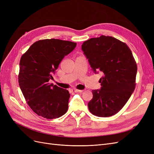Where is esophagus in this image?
<instances>
[{
	"label": "esophagus",
	"mask_w": 154,
	"mask_h": 154,
	"mask_svg": "<svg viewBox=\"0 0 154 154\" xmlns=\"http://www.w3.org/2000/svg\"><path fill=\"white\" fill-rule=\"evenodd\" d=\"M72 92H82L83 91V90H79V89H76V88H73V89L71 90Z\"/></svg>",
	"instance_id": "obj_1"
}]
</instances>
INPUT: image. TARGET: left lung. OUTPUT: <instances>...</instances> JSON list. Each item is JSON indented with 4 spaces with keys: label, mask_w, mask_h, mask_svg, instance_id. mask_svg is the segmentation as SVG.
<instances>
[{
    "label": "left lung",
    "mask_w": 154,
    "mask_h": 154,
    "mask_svg": "<svg viewBox=\"0 0 154 154\" xmlns=\"http://www.w3.org/2000/svg\"><path fill=\"white\" fill-rule=\"evenodd\" d=\"M82 49L94 72L103 74L101 89L92 91L88 110L97 117L115 115L136 87L137 64L131 50L119 40L104 35L85 41Z\"/></svg>",
    "instance_id": "1"
}]
</instances>
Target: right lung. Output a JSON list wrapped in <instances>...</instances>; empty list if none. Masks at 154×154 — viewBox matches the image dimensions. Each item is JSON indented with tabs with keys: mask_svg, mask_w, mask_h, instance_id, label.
<instances>
[{
	"mask_svg": "<svg viewBox=\"0 0 154 154\" xmlns=\"http://www.w3.org/2000/svg\"><path fill=\"white\" fill-rule=\"evenodd\" d=\"M76 43L59 39H44L32 44L20 61L18 83L31 110L46 119L61 117L68 110L67 89L49 84L52 74Z\"/></svg>",
	"mask_w": 154,
	"mask_h": 154,
	"instance_id": "add662e5",
	"label": "right lung"
}]
</instances>
